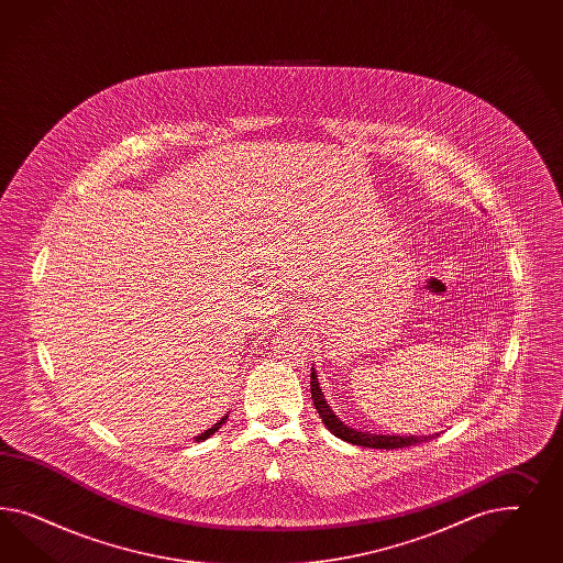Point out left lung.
Here are the masks:
<instances>
[{
    "instance_id": "1",
    "label": "left lung",
    "mask_w": 563,
    "mask_h": 563,
    "mask_svg": "<svg viewBox=\"0 0 563 563\" xmlns=\"http://www.w3.org/2000/svg\"><path fill=\"white\" fill-rule=\"evenodd\" d=\"M311 400L313 407L320 412L324 426L344 442L355 443V445H365V448H379V450H396V448H409L415 443L429 442L433 435H375V433H367V431H357L353 427H346L342 423L341 419L332 412L325 402L324 394L320 390L318 384V375L311 372Z\"/></svg>"
}]
</instances>
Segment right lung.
<instances>
[{
	"mask_svg": "<svg viewBox=\"0 0 563 563\" xmlns=\"http://www.w3.org/2000/svg\"><path fill=\"white\" fill-rule=\"evenodd\" d=\"M224 421H227V417H222L221 421H219L217 426H212L210 429H206L205 433H200V435L196 438V442H205L206 438H210L214 431H219V429H221V426L224 423Z\"/></svg>",
	"mask_w": 563,
	"mask_h": 563,
	"instance_id": "obj_1",
	"label": "right lung"
}]
</instances>
